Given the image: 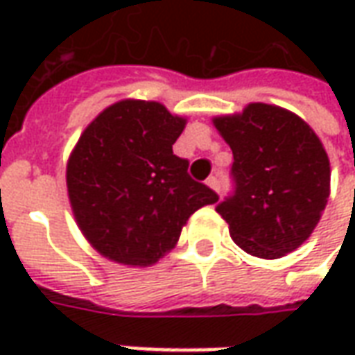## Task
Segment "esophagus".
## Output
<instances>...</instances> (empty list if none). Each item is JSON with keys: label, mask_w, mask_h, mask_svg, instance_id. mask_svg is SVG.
<instances>
[{"label": "esophagus", "mask_w": 355, "mask_h": 355, "mask_svg": "<svg viewBox=\"0 0 355 355\" xmlns=\"http://www.w3.org/2000/svg\"><path fill=\"white\" fill-rule=\"evenodd\" d=\"M207 186H211L215 192H220V180H218V177H216V175H213V177L207 178Z\"/></svg>", "instance_id": "esophagus-1"}]
</instances>
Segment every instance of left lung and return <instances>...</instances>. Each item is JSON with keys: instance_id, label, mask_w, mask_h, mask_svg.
Instances as JSON below:
<instances>
[{"instance_id": "left-lung-1", "label": "left lung", "mask_w": 355, "mask_h": 355, "mask_svg": "<svg viewBox=\"0 0 355 355\" xmlns=\"http://www.w3.org/2000/svg\"><path fill=\"white\" fill-rule=\"evenodd\" d=\"M230 144L234 190L216 205L243 251L279 259L312 234L327 205L329 157L310 125L279 106L249 104L216 117Z\"/></svg>"}]
</instances>
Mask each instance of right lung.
Instances as JSON below:
<instances>
[{"label": "right lung", "instance_id": "right-lung-1", "mask_svg": "<svg viewBox=\"0 0 355 355\" xmlns=\"http://www.w3.org/2000/svg\"><path fill=\"white\" fill-rule=\"evenodd\" d=\"M186 121L159 102L121 101L83 131L66 184L76 220L110 261L148 266L175 247L186 220L218 201L173 154Z\"/></svg>", "mask_w": 355, "mask_h": 355}]
</instances>
